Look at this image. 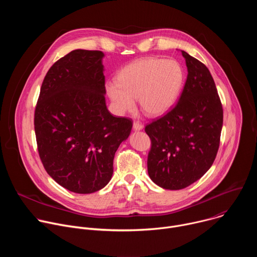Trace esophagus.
I'll list each match as a JSON object with an SVG mask.
<instances>
[{
	"mask_svg": "<svg viewBox=\"0 0 257 257\" xmlns=\"http://www.w3.org/2000/svg\"><path fill=\"white\" fill-rule=\"evenodd\" d=\"M143 129V125L139 122H134L133 123V130L134 131H140Z\"/></svg>",
	"mask_w": 257,
	"mask_h": 257,
	"instance_id": "1",
	"label": "esophagus"
}]
</instances>
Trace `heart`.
<instances>
[{
    "label": "heart",
    "instance_id": "heart-1",
    "mask_svg": "<svg viewBox=\"0 0 257 257\" xmlns=\"http://www.w3.org/2000/svg\"><path fill=\"white\" fill-rule=\"evenodd\" d=\"M184 79V69L178 61L149 57L124 67L118 74V82H106L105 90L120 115L134 109L138 98L144 114L161 117L177 102Z\"/></svg>",
    "mask_w": 257,
    "mask_h": 257
}]
</instances>
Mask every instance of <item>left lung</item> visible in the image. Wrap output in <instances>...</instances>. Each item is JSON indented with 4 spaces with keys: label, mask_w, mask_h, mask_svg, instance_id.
<instances>
[{
    "label": "left lung",
    "mask_w": 257,
    "mask_h": 257,
    "mask_svg": "<svg viewBox=\"0 0 257 257\" xmlns=\"http://www.w3.org/2000/svg\"><path fill=\"white\" fill-rule=\"evenodd\" d=\"M181 53L188 74L179 101L145 127L152 140L150 178L169 190L188 187L209 170L223 127V107L209 70L188 53Z\"/></svg>",
    "instance_id": "obj_1"
}]
</instances>
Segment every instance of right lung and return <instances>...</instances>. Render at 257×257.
<instances>
[{
	"instance_id": "right-lung-1",
	"label": "right lung",
	"mask_w": 257,
	"mask_h": 257,
	"mask_svg": "<svg viewBox=\"0 0 257 257\" xmlns=\"http://www.w3.org/2000/svg\"><path fill=\"white\" fill-rule=\"evenodd\" d=\"M104 54L75 50L57 61L42 84L34 114L41 160L59 185L78 194L102 189L132 122L105 104Z\"/></svg>"
}]
</instances>
